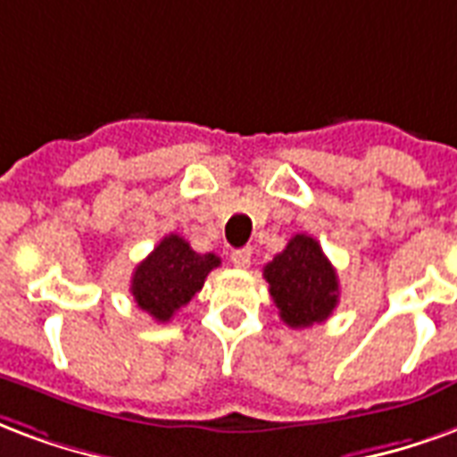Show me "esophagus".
I'll return each instance as SVG.
<instances>
[{
	"mask_svg": "<svg viewBox=\"0 0 457 457\" xmlns=\"http://www.w3.org/2000/svg\"><path fill=\"white\" fill-rule=\"evenodd\" d=\"M253 258V248H238L231 253V262L236 268H248Z\"/></svg>",
	"mask_w": 457,
	"mask_h": 457,
	"instance_id": "esophagus-1",
	"label": "esophagus"
}]
</instances>
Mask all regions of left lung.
Here are the masks:
<instances>
[{
    "label": "left lung",
    "instance_id": "left-lung-1",
    "mask_svg": "<svg viewBox=\"0 0 457 457\" xmlns=\"http://www.w3.org/2000/svg\"><path fill=\"white\" fill-rule=\"evenodd\" d=\"M262 275L279 319L292 328L326 321L338 304V275L316 238L297 233L265 265Z\"/></svg>",
    "mask_w": 457,
    "mask_h": 457
}]
</instances>
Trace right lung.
Listing matches in <instances>:
<instances>
[{"label": "right lung", "instance_id": "1", "mask_svg": "<svg viewBox=\"0 0 457 457\" xmlns=\"http://www.w3.org/2000/svg\"><path fill=\"white\" fill-rule=\"evenodd\" d=\"M219 265V255L192 251V245L182 236L170 233L145 261L136 265L131 295L138 309L165 324L179 306L189 304V299L204 287L206 275Z\"/></svg>", "mask_w": 457, "mask_h": 457}]
</instances>
